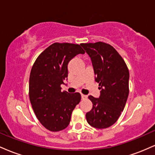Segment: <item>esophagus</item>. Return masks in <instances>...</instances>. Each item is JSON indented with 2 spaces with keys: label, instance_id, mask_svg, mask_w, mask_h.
I'll return each instance as SVG.
<instances>
[{
  "label": "esophagus",
  "instance_id": "esophagus-1",
  "mask_svg": "<svg viewBox=\"0 0 155 155\" xmlns=\"http://www.w3.org/2000/svg\"><path fill=\"white\" fill-rule=\"evenodd\" d=\"M87 97V95H83V94H81V99H85Z\"/></svg>",
  "mask_w": 155,
  "mask_h": 155
}]
</instances>
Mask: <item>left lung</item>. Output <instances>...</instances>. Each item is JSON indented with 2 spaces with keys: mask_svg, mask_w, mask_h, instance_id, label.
Returning a JSON list of instances; mask_svg holds the SVG:
<instances>
[{
  "mask_svg": "<svg viewBox=\"0 0 155 155\" xmlns=\"http://www.w3.org/2000/svg\"><path fill=\"white\" fill-rule=\"evenodd\" d=\"M90 57L95 81L101 96H88L92 108L86 114L88 124L104 129L117 122L124 110L129 95V70L123 58L110 44L104 42L81 44Z\"/></svg>",
  "mask_w": 155,
  "mask_h": 155,
  "instance_id": "1",
  "label": "left lung"
}]
</instances>
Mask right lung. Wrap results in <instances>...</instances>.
I'll return each mask as SVG.
<instances>
[{"instance_id":"1","label":"right lung","mask_w":155,"mask_h":155,"mask_svg":"<svg viewBox=\"0 0 155 155\" xmlns=\"http://www.w3.org/2000/svg\"><path fill=\"white\" fill-rule=\"evenodd\" d=\"M79 44L54 43L38 55L31 68L29 97L41 124L51 132L66 128L73 110L81 101L79 92L61 91L68 78V63L78 54H84Z\"/></svg>"}]
</instances>
